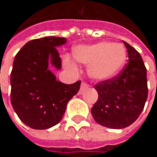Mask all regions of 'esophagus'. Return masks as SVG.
Returning a JSON list of instances; mask_svg holds the SVG:
<instances>
[{
    "label": "esophagus",
    "mask_w": 157,
    "mask_h": 157,
    "mask_svg": "<svg viewBox=\"0 0 157 157\" xmlns=\"http://www.w3.org/2000/svg\"><path fill=\"white\" fill-rule=\"evenodd\" d=\"M89 87V85L85 82H82L81 83V88H80V93H82L85 89H87Z\"/></svg>",
    "instance_id": "34e87169"
}]
</instances>
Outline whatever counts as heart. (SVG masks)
Wrapping results in <instances>:
<instances>
[{
	"label": "heart",
	"mask_w": 157,
	"mask_h": 157,
	"mask_svg": "<svg viewBox=\"0 0 157 157\" xmlns=\"http://www.w3.org/2000/svg\"><path fill=\"white\" fill-rule=\"evenodd\" d=\"M73 58L87 64V75L94 81L104 82L116 76L124 67L126 50L121 44L100 42L90 45H78L73 50ZM63 65L75 70L76 64L68 56L63 60Z\"/></svg>",
	"instance_id": "1"
}]
</instances>
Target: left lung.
Returning <instances> with one entry per match:
<instances>
[{"label":"left lung","mask_w":157,"mask_h":157,"mask_svg":"<svg viewBox=\"0 0 157 157\" xmlns=\"http://www.w3.org/2000/svg\"><path fill=\"white\" fill-rule=\"evenodd\" d=\"M128 63L121 75L94 86L98 100L91 109L99 124L122 129L132 124L140 115L147 99L146 69L140 53L127 43Z\"/></svg>","instance_id":"1"}]
</instances>
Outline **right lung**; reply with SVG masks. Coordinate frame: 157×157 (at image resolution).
I'll list each match as a JSON object with an SVG mask.
<instances>
[{
    "mask_svg": "<svg viewBox=\"0 0 157 157\" xmlns=\"http://www.w3.org/2000/svg\"><path fill=\"white\" fill-rule=\"evenodd\" d=\"M67 40L44 37L28 42L16 54L11 74V102L22 123L44 130L57 124L67 103L78 93L81 81L65 84L56 80L52 68L61 70L57 48Z\"/></svg>",
    "mask_w": 157,
    "mask_h": 157,
    "instance_id": "obj_1",
    "label": "right lung"
}]
</instances>
